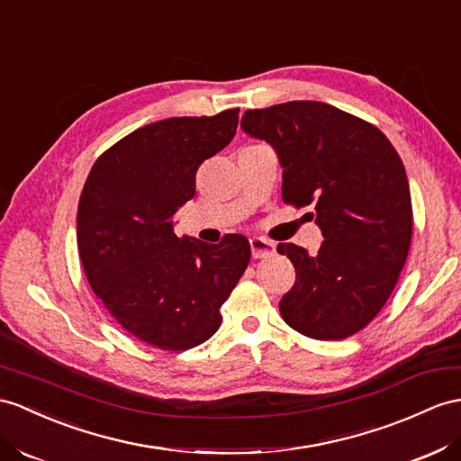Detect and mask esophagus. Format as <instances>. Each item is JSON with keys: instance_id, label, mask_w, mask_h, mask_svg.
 <instances>
[{"instance_id": "obj_1", "label": "esophagus", "mask_w": 461, "mask_h": 461, "mask_svg": "<svg viewBox=\"0 0 461 461\" xmlns=\"http://www.w3.org/2000/svg\"><path fill=\"white\" fill-rule=\"evenodd\" d=\"M250 250L254 258H267L276 252V244L269 242L262 237H252L250 239Z\"/></svg>"}]
</instances>
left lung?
Here are the masks:
<instances>
[{"mask_svg": "<svg viewBox=\"0 0 461 461\" xmlns=\"http://www.w3.org/2000/svg\"><path fill=\"white\" fill-rule=\"evenodd\" d=\"M240 127L276 150L284 201L315 207L309 215L324 237L315 256L291 242L277 246L297 274L279 312L309 339H348L374 321L407 262L405 166L377 127L321 101L246 111Z\"/></svg>", "mask_w": 461, "mask_h": 461, "instance_id": "1", "label": "left lung"}]
</instances>
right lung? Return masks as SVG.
Listing matches in <instances>:
<instances>
[{
  "label": "right lung",
  "instance_id": "right-lung-1",
  "mask_svg": "<svg viewBox=\"0 0 461 461\" xmlns=\"http://www.w3.org/2000/svg\"><path fill=\"white\" fill-rule=\"evenodd\" d=\"M239 109L140 127L99 156L77 203V252L94 294L122 329L160 350L203 344L250 262L242 234L219 244L174 232L201 162L227 146Z\"/></svg>",
  "mask_w": 461,
  "mask_h": 461
}]
</instances>
